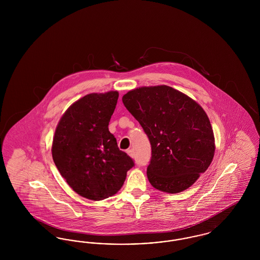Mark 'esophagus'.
I'll use <instances>...</instances> for the list:
<instances>
[{"label":"esophagus","mask_w":260,"mask_h":260,"mask_svg":"<svg viewBox=\"0 0 260 260\" xmlns=\"http://www.w3.org/2000/svg\"><path fill=\"white\" fill-rule=\"evenodd\" d=\"M126 153H127V155H128L131 158H134V157H135V150H134V149H128V150L126 151Z\"/></svg>","instance_id":"esophagus-1"}]
</instances>
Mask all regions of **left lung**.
<instances>
[{"label":"left lung","mask_w":260,"mask_h":260,"mask_svg":"<svg viewBox=\"0 0 260 260\" xmlns=\"http://www.w3.org/2000/svg\"><path fill=\"white\" fill-rule=\"evenodd\" d=\"M122 99L150 140L151 185L172 194L193 185L210 167L215 151L210 119L202 106L165 85L137 87Z\"/></svg>","instance_id":"1"}]
</instances>
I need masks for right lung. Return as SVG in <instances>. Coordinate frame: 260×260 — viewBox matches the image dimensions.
Listing matches in <instances>:
<instances>
[{
    "label": "right lung",
    "mask_w": 260,
    "mask_h": 260,
    "mask_svg": "<svg viewBox=\"0 0 260 260\" xmlns=\"http://www.w3.org/2000/svg\"><path fill=\"white\" fill-rule=\"evenodd\" d=\"M119 92L89 93L62 115L52 140V159L77 194L92 201L115 195L135 165L121 151L108 124Z\"/></svg>",
    "instance_id": "add662e5"
}]
</instances>
